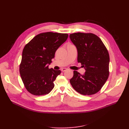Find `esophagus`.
<instances>
[{
  "label": "esophagus",
  "instance_id": "esophagus-1",
  "mask_svg": "<svg viewBox=\"0 0 129 129\" xmlns=\"http://www.w3.org/2000/svg\"><path fill=\"white\" fill-rule=\"evenodd\" d=\"M67 70V68H62V69H61V71L62 72H65V71H66Z\"/></svg>",
  "mask_w": 129,
  "mask_h": 129
}]
</instances>
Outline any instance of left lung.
<instances>
[{"mask_svg":"<svg viewBox=\"0 0 129 129\" xmlns=\"http://www.w3.org/2000/svg\"><path fill=\"white\" fill-rule=\"evenodd\" d=\"M69 37L77 48V62L85 70L83 75L74 71L70 83L82 95L95 94L103 86L109 75L108 50L101 39L92 33H75Z\"/></svg>","mask_w":129,"mask_h":129,"instance_id":"left-lung-1","label":"left lung"}]
</instances>
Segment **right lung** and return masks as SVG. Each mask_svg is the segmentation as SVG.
I'll return each instance as SVG.
<instances>
[{
	"mask_svg": "<svg viewBox=\"0 0 129 129\" xmlns=\"http://www.w3.org/2000/svg\"><path fill=\"white\" fill-rule=\"evenodd\" d=\"M67 34L46 32L34 37L23 49L20 74L27 90L36 96L49 93L60 70L49 69L55 52L67 40Z\"/></svg>",
	"mask_w": 129,
	"mask_h": 129,
	"instance_id": "add662e5",
	"label": "right lung"
}]
</instances>
